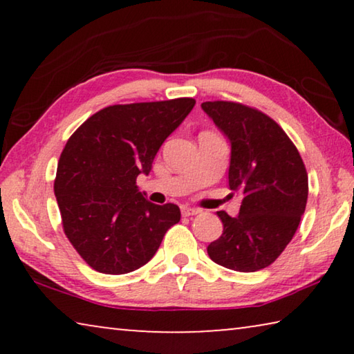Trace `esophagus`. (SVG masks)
I'll return each mask as SVG.
<instances>
[{"label": "esophagus", "mask_w": 354, "mask_h": 354, "mask_svg": "<svg viewBox=\"0 0 354 354\" xmlns=\"http://www.w3.org/2000/svg\"><path fill=\"white\" fill-rule=\"evenodd\" d=\"M201 211L200 209H196V207H189V206H183L181 207V214L184 215V217H189V215H196V214H200Z\"/></svg>", "instance_id": "obj_1"}]
</instances>
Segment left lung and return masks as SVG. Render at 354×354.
<instances>
[{
  "label": "left lung",
  "instance_id": "left-lung-1",
  "mask_svg": "<svg viewBox=\"0 0 354 354\" xmlns=\"http://www.w3.org/2000/svg\"><path fill=\"white\" fill-rule=\"evenodd\" d=\"M201 107L231 143L227 181L242 195L237 217L217 212L223 234L207 254L230 270H262L292 241L306 209V167L283 128L261 111L232 101Z\"/></svg>",
  "mask_w": 354,
  "mask_h": 354
}]
</instances>
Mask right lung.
Masks as SVG:
<instances>
[{
    "label": "right lung",
    "instance_id": "add662e5",
    "mask_svg": "<svg viewBox=\"0 0 354 354\" xmlns=\"http://www.w3.org/2000/svg\"><path fill=\"white\" fill-rule=\"evenodd\" d=\"M194 98L115 104L93 113L61 154L55 195L64 232L93 270L134 272L151 259L181 211L158 206L136 179L194 109Z\"/></svg>",
    "mask_w": 354,
    "mask_h": 354
}]
</instances>
